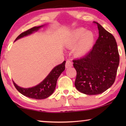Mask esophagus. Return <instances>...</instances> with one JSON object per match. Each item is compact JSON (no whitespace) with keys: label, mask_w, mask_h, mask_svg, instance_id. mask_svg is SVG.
Wrapping results in <instances>:
<instances>
[{"label":"esophagus","mask_w":126,"mask_h":126,"mask_svg":"<svg viewBox=\"0 0 126 126\" xmlns=\"http://www.w3.org/2000/svg\"><path fill=\"white\" fill-rule=\"evenodd\" d=\"M72 66V63L71 61L69 60H68L66 61V63H65V67L67 68H68L69 67H71Z\"/></svg>","instance_id":"obj_1"}]
</instances>
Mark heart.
<instances>
[{
  "instance_id": "obj_1",
  "label": "heart",
  "mask_w": 126,
  "mask_h": 126,
  "mask_svg": "<svg viewBox=\"0 0 126 126\" xmlns=\"http://www.w3.org/2000/svg\"><path fill=\"white\" fill-rule=\"evenodd\" d=\"M93 42V33L81 28L72 32L67 38V46L71 48L76 44L74 48V53L77 56H82L90 49Z\"/></svg>"
}]
</instances>
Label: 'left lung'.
<instances>
[{
    "label": "left lung",
    "mask_w": 126,
    "mask_h": 126,
    "mask_svg": "<svg viewBox=\"0 0 126 126\" xmlns=\"http://www.w3.org/2000/svg\"><path fill=\"white\" fill-rule=\"evenodd\" d=\"M99 37L92 50L83 57L73 60L77 71L76 88L87 95L106 91L114 83L119 63L117 44L111 33L99 23Z\"/></svg>",
    "instance_id": "8db88e82"
}]
</instances>
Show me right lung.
I'll return each instance as SVG.
<instances>
[{
	"label": "right lung",
	"instance_id": "add662e5",
	"mask_svg": "<svg viewBox=\"0 0 126 126\" xmlns=\"http://www.w3.org/2000/svg\"><path fill=\"white\" fill-rule=\"evenodd\" d=\"M43 26V25L34 27L32 28L31 29L27 30L21 33L19 35H18L15 40H16L24 36L31 34L34 32L37 31L40 27ZM65 61H64L61 64L54 67L48 76L40 84L35 87L29 88H24L18 86L14 82V81H13V84L17 90L25 96L36 99L47 98L49 97L54 91L55 87H56L57 79L65 69Z\"/></svg>",
	"mask_w": 126,
	"mask_h": 126
}]
</instances>
